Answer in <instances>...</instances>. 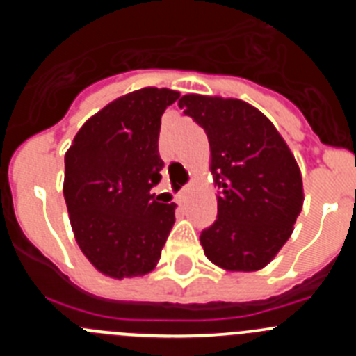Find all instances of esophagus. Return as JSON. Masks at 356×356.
Instances as JSON below:
<instances>
[{"instance_id":"esophagus-1","label":"esophagus","mask_w":356,"mask_h":356,"mask_svg":"<svg viewBox=\"0 0 356 356\" xmlns=\"http://www.w3.org/2000/svg\"><path fill=\"white\" fill-rule=\"evenodd\" d=\"M188 193H191V187H184V188H181L180 193H178V196H176L178 203H185V200H187Z\"/></svg>"}]
</instances>
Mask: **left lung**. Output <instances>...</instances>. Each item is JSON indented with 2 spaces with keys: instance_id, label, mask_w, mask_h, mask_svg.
I'll return each instance as SVG.
<instances>
[{
  "instance_id": "obj_1",
  "label": "left lung",
  "mask_w": 356,
  "mask_h": 356,
  "mask_svg": "<svg viewBox=\"0 0 356 356\" xmlns=\"http://www.w3.org/2000/svg\"><path fill=\"white\" fill-rule=\"evenodd\" d=\"M209 137L217 219L201 232L209 260L228 271H257L275 259L303 207V181L269 119L241 99L187 94L180 99Z\"/></svg>"
}]
</instances>
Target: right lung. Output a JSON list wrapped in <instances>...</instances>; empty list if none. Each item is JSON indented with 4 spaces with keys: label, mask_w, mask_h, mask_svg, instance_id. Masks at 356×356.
<instances>
[{
    "label": "right lung",
    "mask_w": 356,
    "mask_h": 356,
    "mask_svg": "<svg viewBox=\"0 0 356 356\" xmlns=\"http://www.w3.org/2000/svg\"><path fill=\"white\" fill-rule=\"evenodd\" d=\"M169 89L135 90L85 122L65 153L64 197L78 246L112 278L149 273L175 225V203L151 188L162 180L159 134Z\"/></svg>",
    "instance_id": "1"
}]
</instances>
